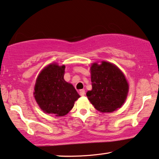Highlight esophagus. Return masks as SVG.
Returning a JSON list of instances; mask_svg holds the SVG:
<instances>
[{"label": "esophagus", "instance_id": "34e87169", "mask_svg": "<svg viewBox=\"0 0 159 159\" xmlns=\"http://www.w3.org/2000/svg\"><path fill=\"white\" fill-rule=\"evenodd\" d=\"M79 94L81 96H84L85 95V90L84 89H81L79 92Z\"/></svg>", "mask_w": 159, "mask_h": 159}]
</instances>
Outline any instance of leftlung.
<instances>
[{
    "instance_id": "1",
    "label": "left lung",
    "mask_w": 159,
    "mask_h": 159,
    "mask_svg": "<svg viewBox=\"0 0 159 159\" xmlns=\"http://www.w3.org/2000/svg\"><path fill=\"white\" fill-rule=\"evenodd\" d=\"M92 91L86 93L89 100L97 111L113 112L124 104L127 96L129 85L125 76L115 65L102 62L91 67Z\"/></svg>"
}]
</instances>
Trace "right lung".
I'll return each mask as SVG.
<instances>
[{"label": "right lung", "mask_w": 159, "mask_h": 159, "mask_svg": "<svg viewBox=\"0 0 159 159\" xmlns=\"http://www.w3.org/2000/svg\"><path fill=\"white\" fill-rule=\"evenodd\" d=\"M65 65L51 64L39 74L35 85V99L41 110L55 116H63L73 108L80 96L64 79Z\"/></svg>", "instance_id": "right-lung-1"}]
</instances>
